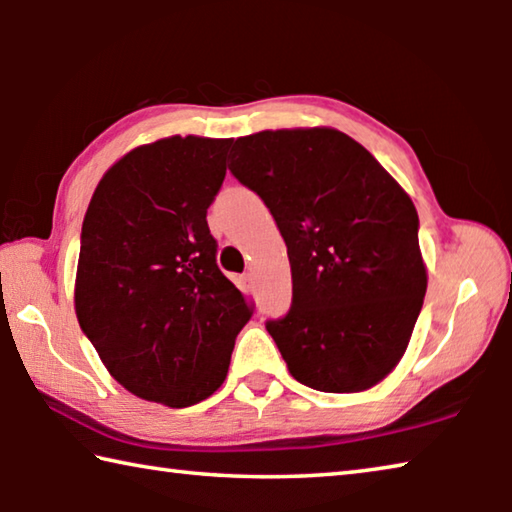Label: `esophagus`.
Masks as SVG:
<instances>
[{
    "instance_id": "obj_1",
    "label": "esophagus",
    "mask_w": 512,
    "mask_h": 512,
    "mask_svg": "<svg viewBox=\"0 0 512 512\" xmlns=\"http://www.w3.org/2000/svg\"><path fill=\"white\" fill-rule=\"evenodd\" d=\"M241 282H244L246 289H253V284H255L253 273H244V275H241Z\"/></svg>"
}]
</instances>
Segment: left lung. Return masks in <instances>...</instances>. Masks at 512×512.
<instances>
[{"instance_id":"left-lung-1","label":"left lung","mask_w":512,"mask_h":512,"mask_svg":"<svg viewBox=\"0 0 512 512\" xmlns=\"http://www.w3.org/2000/svg\"><path fill=\"white\" fill-rule=\"evenodd\" d=\"M232 150L230 173L287 244L291 307L266 329L289 372L323 393L375 386L404 354L427 293L411 198L334 128L262 131Z\"/></svg>"}]
</instances>
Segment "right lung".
<instances>
[{
	"mask_svg": "<svg viewBox=\"0 0 512 512\" xmlns=\"http://www.w3.org/2000/svg\"><path fill=\"white\" fill-rule=\"evenodd\" d=\"M230 140L167 137L112 164L81 230L76 316L126 391L171 409L228 375L255 305L216 264L207 225Z\"/></svg>",
	"mask_w": 512,
	"mask_h": 512,
	"instance_id": "1",
	"label": "right lung"
}]
</instances>
